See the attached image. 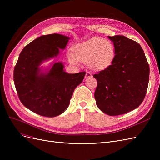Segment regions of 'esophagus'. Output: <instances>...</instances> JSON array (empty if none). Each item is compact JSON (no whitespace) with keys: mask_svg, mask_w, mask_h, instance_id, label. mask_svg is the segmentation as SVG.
<instances>
[{"mask_svg":"<svg viewBox=\"0 0 160 160\" xmlns=\"http://www.w3.org/2000/svg\"><path fill=\"white\" fill-rule=\"evenodd\" d=\"M92 77V74L90 72H87L86 75H85V78H88V77Z\"/></svg>","mask_w":160,"mask_h":160,"instance_id":"34e87169","label":"esophagus"}]
</instances>
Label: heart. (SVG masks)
<instances>
[{
  "label": "heart",
  "instance_id": "heart-1",
  "mask_svg": "<svg viewBox=\"0 0 160 160\" xmlns=\"http://www.w3.org/2000/svg\"><path fill=\"white\" fill-rule=\"evenodd\" d=\"M113 57L112 44L109 41L100 38H93L78 44L74 48V54H68V59L71 64H77L80 61L87 62L93 70H101L108 67Z\"/></svg>",
  "mask_w": 160,
  "mask_h": 160
}]
</instances>
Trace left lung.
I'll return each mask as SVG.
<instances>
[{
    "mask_svg": "<svg viewBox=\"0 0 160 160\" xmlns=\"http://www.w3.org/2000/svg\"><path fill=\"white\" fill-rule=\"evenodd\" d=\"M108 38L115 56L111 65L93 77L98 81L96 105L111 116L126 113L138 108L148 86L149 67L142 47L122 35Z\"/></svg>",
    "mask_w": 160,
    "mask_h": 160,
    "instance_id": "8db88e82",
    "label": "left lung"
}]
</instances>
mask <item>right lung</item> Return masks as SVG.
Returning <instances> with one entry per match:
<instances>
[{"label": "right lung", "instance_id": "1", "mask_svg": "<svg viewBox=\"0 0 160 160\" xmlns=\"http://www.w3.org/2000/svg\"><path fill=\"white\" fill-rule=\"evenodd\" d=\"M70 38L60 34L42 35L27 45L19 55L14 69V83L21 103L32 112L56 117L68 108L75 89L85 72L69 74L62 62H52L47 68L43 62L59 55Z\"/></svg>", "mask_w": 160, "mask_h": 160}]
</instances>
